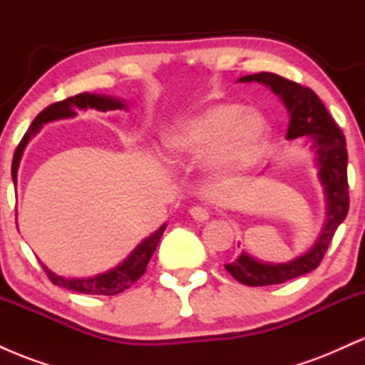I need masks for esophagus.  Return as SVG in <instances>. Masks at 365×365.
<instances>
[{
	"mask_svg": "<svg viewBox=\"0 0 365 365\" xmlns=\"http://www.w3.org/2000/svg\"><path fill=\"white\" fill-rule=\"evenodd\" d=\"M190 216L194 217L195 221H199V223H204V221L209 220V209L204 207V206H194L190 207Z\"/></svg>",
	"mask_w": 365,
	"mask_h": 365,
	"instance_id": "obj_1",
	"label": "esophagus"
}]
</instances>
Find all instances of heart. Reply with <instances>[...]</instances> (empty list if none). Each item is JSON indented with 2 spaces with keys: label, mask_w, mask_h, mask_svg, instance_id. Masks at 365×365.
<instances>
[{
  "label": "heart",
  "mask_w": 365,
  "mask_h": 365,
  "mask_svg": "<svg viewBox=\"0 0 365 365\" xmlns=\"http://www.w3.org/2000/svg\"><path fill=\"white\" fill-rule=\"evenodd\" d=\"M271 135L266 115L232 101L209 103L182 116L166 135L171 161L197 163L206 158L209 173L235 178L250 170Z\"/></svg>",
  "instance_id": "obj_1"
}]
</instances>
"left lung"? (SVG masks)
Listing matches in <instances>:
<instances>
[{
    "label": "left lung",
    "mask_w": 365,
    "mask_h": 365,
    "mask_svg": "<svg viewBox=\"0 0 365 365\" xmlns=\"http://www.w3.org/2000/svg\"><path fill=\"white\" fill-rule=\"evenodd\" d=\"M237 82H259L271 89L279 98L288 111L287 139L305 137L314 154V166L317 170L326 200V220L319 235L307 252L288 262H264L245 250L233 261L226 264V271L247 287H266L284 283L288 279L311 273L319 266L336 228L349 212V182H346L345 135L314 91L300 83L288 81L276 73L261 72L240 77ZM305 142V144H307Z\"/></svg>",
    "instance_id": "obj_1"
}]
</instances>
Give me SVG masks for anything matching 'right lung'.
<instances>
[{
    "mask_svg": "<svg viewBox=\"0 0 365 365\" xmlns=\"http://www.w3.org/2000/svg\"><path fill=\"white\" fill-rule=\"evenodd\" d=\"M77 110H98L103 113L115 110L127 111V101L121 98H113V96L106 94L82 92V94L73 96V98L65 99V101L54 103L51 106H48L46 110L41 111L34 118V121H32L31 128L27 130V133H25L24 139L20 140L19 148H16L14 154V163H11V178H14V185H16V175H19L20 159L24 156V150L27 148L29 140L43 128V125L58 120L73 118V116H77ZM16 228H19V226H16ZM165 230L166 223L161 225V228L156 230L153 235L144 238V240L132 250V254H130L123 262H120L118 266L106 271V273L89 276V278H66V276L53 273V271L49 269V267H46L43 262L41 264H43L49 279H51L54 284H58V287L66 288V290L86 293V295H116V293H121L132 287V284L145 273L148 262L150 261V257H153L154 250H156Z\"/></svg>",
    "mask_w": 365,
    "mask_h": 365,
    "instance_id": "add662e5",
    "label": "right lung"
}]
</instances>
